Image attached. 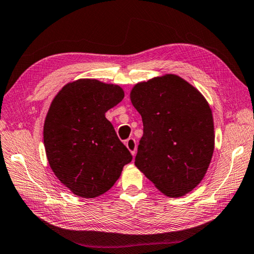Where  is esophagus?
<instances>
[{
    "instance_id": "34e87169",
    "label": "esophagus",
    "mask_w": 254,
    "mask_h": 254,
    "mask_svg": "<svg viewBox=\"0 0 254 254\" xmlns=\"http://www.w3.org/2000/svg\"><path fill=\"white\" fill-rule=\"evenodd\" d=\"M126 146H127V148L128 149V150H130L131 154L134 156L135 152H136V142H135V140L133 138H128L127 141H126Z\"/></svg>"
}]
</instances>
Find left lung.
Instances as JSON below:
<instances>
[{
  "label": "left lung",
  "mask_w": 254,
  "mask_h": 254,
  "mask_svg": "<svg viewBox=\"0 0 254 254\" xmlns=\"http://www.w3.org/2000/svg\"><path fill=\"white\" fill-rule=\"evenodd\" d=\"M131 102L143 123L135 166L168 196L192 191L214 152V121L206 99L182 78L167 74L134 86Z\"/></svg>",
  "instance_id": "8db88e82"
}]
</instances>
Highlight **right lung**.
Returning a JSON list of instances; mask_svg holds the SVG:
<instances>
[{
  "label": "right lung",
  "instance_id": "1",
  "mask_svg": "<svg viewBox=\"0 0 254 254\" xmlns=\"http://www.w3.org/2000/svg\"><path fill=\"white\" fill-rule=\"evenodd\" d=\"M122 88L95 79L67 83L51 104L44 124L48 163L74 194L96 198L120 178L131 152L105 113L123 99Z\"/></svg>",
  "mask_w": 254,
  "mask_h": 254
}]
</instances>
